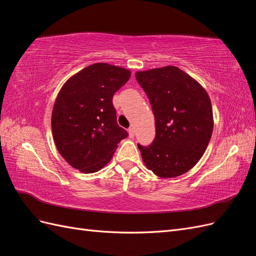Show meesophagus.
<instances>
[{
  "mask_svg": "<svg viewBox=\"0 0 256 256\" xmlns=\"http://www.w3.org/2000/svg\"><path fill=\"white\" fill-rule=\"evenodd\" d=\"M128 132H129V138H134V128H129L128 129Z\"/></svg>",
  "mask_w": 256,
  "mask_h": 256,
  "instance_id": "1",
  "label": "esophagus"
}]
</instances>
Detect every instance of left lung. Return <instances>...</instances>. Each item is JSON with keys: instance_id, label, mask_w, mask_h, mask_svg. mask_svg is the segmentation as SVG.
Masks as SVG:
<instances>
[{"instance_id": "8db88e82", "label": "left lung", "mask_w": 256, "mask_h": 256, "mask_svg": "<svg viewBox=\"0 0 256 256\" xmlns=\"http://www.w3.org/2000/svg\"><path fill=\"white\" fill-rule=\"evenodd\" d=\"M150 99L156 136L138 144L145 166L159 177L182 175L196 164L212 138L214 120L206 90L175 66L136 74Z\"/></svg>"}]
</instances>
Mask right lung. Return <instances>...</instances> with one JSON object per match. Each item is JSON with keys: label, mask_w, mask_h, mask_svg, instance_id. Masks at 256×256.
I'll return each mask as SVG.
<instances>
[{"label": "right lung", "mask_w": 256, "mask_h": 256, "mask_svg": "<svg viewBox=\"0 0 256 256\" xmlns=\"http://www.w3.org/2000/svg\"><path fill=\"white\" fill-rule=\"evenodd\" d=\"M129 78L127 69L97 63L76 74L60 90L52 134L58 152L72 168L83 173L99 171L128 136L118 126L112 99Z\"/></svg>", "instance_id": "1"}]
</instances>
